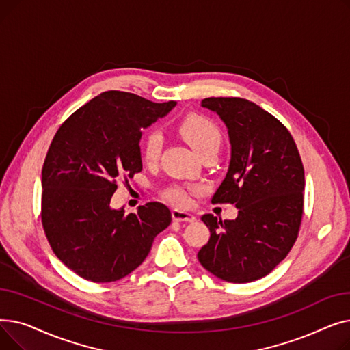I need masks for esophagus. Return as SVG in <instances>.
I'll list each match as a JSON object with an SVG mask.
<instances>
[{
  "instance_id": "esophagus-1",
  "label": "esophagus",
  "mask_w": 350,
  "mask_h": 350,
  "mask_svg": "<svg viewBox=\"0 0 350 350\" xmlns=\"http://www.w3.org/2000/svg\"><path fill=\"white\" fill-rule=\"evenodd\" d=\"M172 217L174 221H178V223H191L196 219V217L190 213H186V211H181V210H173L172 211Z\"/></svg>"
}]
</instances>
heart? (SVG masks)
<instances>
[{"instance_id": "1", "label": "heart", "mask_w": 350, "mask_h": 350, "mask_svg": "<svg viewBox=\"0 0 350 350\" xmlns=\"http://www.w3.org/2000/svg\"><path fill=\"white\" fill-rule=\"evenodd\" d=\"M178 135L185 139L194 152L201 157L210 152H218L221 146V131L219 127L207 116L191 113L183 119L177 126ZM163 147V137L157 132H150L142 137L140 150L142 157L146 163H156L160 157ZM196 187L172 186L163 191V198L169 203L186 207L190 203V193H194Z\"/></svg>"}]
</instances>
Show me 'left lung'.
Returning a JSON list of instances; mask_svg holds the SVG:
<instances>
[{"label":"left lung","mask_w":350,"mask_h":350,"mask_svg":"<svg viewBox=\"0 0 350 350\" xmlns=\"http://www.w3.org/2000/svg\"><path fill=\"white\" fill-rule=\"evenodd\" d=\"M204 106L224 120L231 143L226 178L211 203L235 204V219L204 214L210 240L197 254L217 278L245 284L277 267L295 244L302 214L305 172L288 129L243 98H206Z\"/></svg>","instance_id":"left-lung-1"}]
</instances>
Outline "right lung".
<instances>
[{
  "label": "right lung",
  "instance_id": "right-lung-1",
  "mask_svg": "<svg viewBox=\"0 0 350 350\" xmlns=\"http://www.w3.org/2000/svg\"><path fill=\"white\" fill-rule=\"evenodd\" d=\"M174 105L107 90L55 133L42 167L41 219L53 254L81 278L98 284L124 278L170 226L172 213L161 203L124 214L112 208L110 198L119 180L142 172L143 129Z\"/></svg>",
  "mask_w": 350,
  "mask_h": 350
}]
</instances>
